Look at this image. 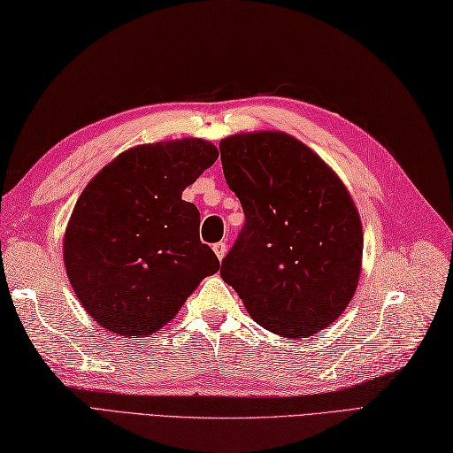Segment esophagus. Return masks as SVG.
Returning <instances> with one entry per match:
<instances>
[{
	"label": "esophagus",
	"mask_w": 453,
	"mask_h": 453,
	"mask_svg": "<svg viewBox=\"0 0 453 453\" xmlns=\"http://www.w3.org/2000/svg\"><path fill=\"white\" fill-rule=\"evenodd\" d=\"M213 251H215V256L219 257V261H223V257L226 256V244H225V242H217V244H213Z\"/></svg>",
	"instance_id": "1"
}]
</instances>
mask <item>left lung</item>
Returning a JSON list of instances; mask_svg holds the SVG:
<instances>
[{"instance_id": "left-lung-1", "label": "left lung", "mask_w": 453, "mask_h": 453, "mask_svg": "<svg viewBox=\"0 0 453 453\" xmlns=\"http://www.w3.org/2000/svg\"><path fill=\"white\" fill-rule=\"evenodd\" d=\"M228 188L246 225L220 265L253 321L307 338L356 294L363 228L354 200L315 151L286 132L234 134L219 143Z\"/></svg>"}]
</instances>
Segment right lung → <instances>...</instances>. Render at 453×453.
<instances>
[{
  "label": "right lung",
  "mask_w": 453,
  "mask_h": 453,
  "mask_svg": "<svg viewBox=\"0 0 453 453\" xmlns=\"http://www.w3.org/2000/svg\"><path fill=\"white\" fill-rule=\"evenodd\" d=\"M217 157L200 138L143 143L88 182L65 230L63 261L86 313L109 333L153 334L219 271L200 242V211L182 200Z\"/></svg>",
  "instance_id": "add662e5"
}]
</instances>
